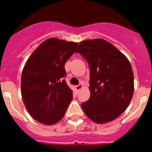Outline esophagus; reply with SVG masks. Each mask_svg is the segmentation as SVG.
I'll use <instances>...</instances> for the list:
<instances>
[{
	"label": "esophagus",
	"mask_w": 152,
	"mask_h": 152,
	"mask_svg": "<svg viewBox=\"0 0 152 152\" xmlns=\"http://www.w3.org/2000/svg\"><path fill=\"white\" fill-rule=\"evenodd\" d=\"M83 85L82 84V83H80V84L75 86V89H76V90H77V91H79V90H80L82 88H83Z\"/></svg>",
	"instance_id": "34e87169"
}]
</instances>
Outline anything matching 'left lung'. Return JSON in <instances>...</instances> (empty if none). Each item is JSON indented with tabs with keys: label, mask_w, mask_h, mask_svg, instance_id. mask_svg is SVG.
I'll return each mask as SVG.
<instances>
[{
	"label": "left lung",
	"mask_w": 152,
	"mask_h": 152,
	"mask_svg": "<svg viewBox=\"0 0 152 152\" xmlns=\"http://www.w3.org/2000/svg\"><path fill=\"white\" fill-rule=\"evenodd\" d=\"M75 52L86 59L90 69V98L81 104L83 112L95 123L114 120L127 109L134 94L129 60L102 39L82 41Z\"/></svg>",
	"instance_id": "left-lung-1"
}]
</instances>
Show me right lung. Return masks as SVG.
I'll use <instances>...</instances> for the list:
<instances>
[{
	"label": "right lung",
	"mask_w": 152,
	"mask_h": 152,
	"mask_svg": "<svg viewBox=\"0 0 152 152\" xmlns=\"http://www.w3.org/2000/svg\"><path fill=\"white\" fill-rule=\"evenodd\" d=\"M78 43L50 38L43 42L26 62L21 74V92L26 109L46 125L63 118L73 99L66 80L65 63Z\"/></svg>",
	"instance_id": "1"
}]
</instances>
